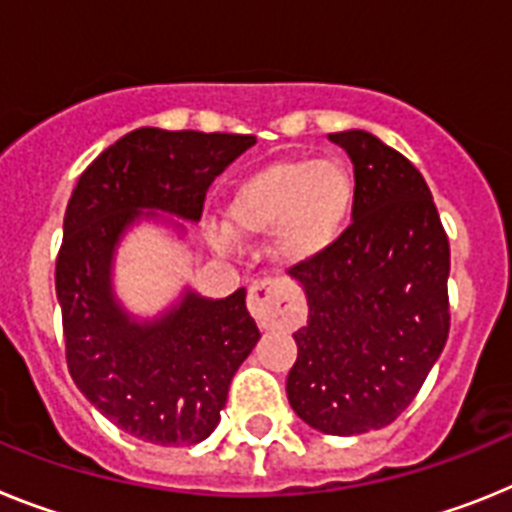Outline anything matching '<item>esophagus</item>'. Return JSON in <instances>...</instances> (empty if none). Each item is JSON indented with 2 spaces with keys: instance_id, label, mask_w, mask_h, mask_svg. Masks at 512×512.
<instances>
[{
  "instance_id": "esophagus-1",
  "label": "esophagus",
  "mask_w": 512,
  "mask_h": 512,
  "mask_svg": "<svg viewBox=\"0 0 512 512\" xmlns=\"http://www.w3.org/2000/svg\"><path fill=\"white\" fill-rule=\"evenodd\" d=\"M247 306H250V314L257 319L260 327H270L275 322L296 317V309H293V288L283 281H270V278H262V281L252 283Z\"/></svg>"
}]
</instances>
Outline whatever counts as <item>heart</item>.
<instances>
[{"label":"heart","instance_id":"heart-1","mask_svg":"<svg viewBox=\"0 0 512 512\" xmlns=\"http://www.w3.org/2000/svg\"><path fill=\"white\" fill-rule=\"evenodd\" d=\"M358 201L353 170L340 159H278L237 185L226 206V228L237 237H265L275 231V255L304 265L327 252ZM219 247L229 244L224 226L211 231Z\"/></svg>","mask_w":512,"mask_h":512}]
</instances>
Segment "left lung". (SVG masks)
<instances>
[{
    "instance_id": "left-lung-1",
    "label": "left lung",
    "mask_w": 512,
    "mask_h": 512,
    "mask_svg": "<svg viewBox=\"0 0 512 512\" xmlns=\"http://www.w3.org/2000/svg\"><path fill=\"white\" fill-rule=\"evenodd\" d=\"M358 182L353 224L288 273L309 319L293 340V412L327 435H361L397 420L448 340L451 250L428 182L368 131L330 133Z\"/></svg>"
}]
</instances>
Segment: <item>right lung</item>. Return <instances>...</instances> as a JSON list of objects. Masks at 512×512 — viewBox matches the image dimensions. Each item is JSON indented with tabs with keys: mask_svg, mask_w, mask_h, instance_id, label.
I'll return each instance as SVG.
<instances>
[{
	"mask_svg": "<svg viewBox=\"0 0 512 512\" xmlns=\"http://www.w3.org/2000/svg\"><path fill=\"white\" fill-rule=\"evenodd\" d=\"M252 144L242 133L136 128L82 172L66 206L56 257L66 366L102 415L146 443L206 441L260 330L244 288L216 301L188 288L162 317L131 319L110 283L115 247L154 211L201 219L211 182Z\"/></svg>",
	"mask_w": 512,
	"mask_h": 512,
	"instance_id": "right-lung-1",
	"label": "right lung"
}]
</instances>
